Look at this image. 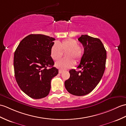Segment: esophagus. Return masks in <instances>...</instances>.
<instances>
[{
	"instance_id": "34e87169",
	"label": "esophagus",
	"mask_w": 126,
	"mask_h": 126,
	"mask_svg": "<svg viewBox=\"0 0 126 126\" xmlns=\"http://www.w3.org/2000/svg\"><path fill=\"white\" fill-rule=\"evenodd\" d=\"M62 72H63V70H61V69H60L59 70H58V73H59V74H62Z\"/></svg>"
}]
</instances>
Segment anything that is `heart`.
Instances as JSON below:
<instances>
[{
	"label": "heart",
	"mask_w": 126,
	"mask_h": 126,
	"mask_svg": "<svg viewBox=\"0 0 126 126\" xmlns=\"http://www.w3.org/2000/svg\"><path fill=\"white\" fill-rule=\"evenodd\" d=\"M65 56L66 58L60 59L55 63L58 68L61 69H68L74 65L75 62L80 60L83 56V49L76 40L72 39L64 40L61 42L54 43L50 49V54L52 59L57 60L62 55V51H65Z\"/></svg>",
	"instance_id": "obj_1"
}]
</instances>
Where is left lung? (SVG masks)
Segmentation results:
<instances>
[{
    "label": "left lung",
    "instance_id": "left-lung-1",
    "mask_svg": "<svg viewBox=\"0 0 126 126\" xmlns=\"http://www.w3.org/2000/svg\"><path fill=\"white\" fill-rule=\"evenodd\" d=\"M78 41L84 47V52L77 68L81 70L69 71L70 78L64 83L71 94L82 96L94 90L103 77L106 61V51L100 39L82 35Z\"/></svg>",
    "mask_w": 126,
    "mask_h": 126
}]
</instances>
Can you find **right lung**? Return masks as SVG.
Segmentation results:
<instances>
[{
  "label": "right lung",
  "instance_id": "right-lung-1",
  "mask_svg": "<svg viewBox=\"0 0 126 126\" xmlns=\"http://www.w3.org/2000/svg\"><path fill=\"white\" fill-rule=\"evenodd\" d=\"M54 40L42 34L29 35L22 40L14 52L16 81L22 91L32 98L47 96L52 78L58 74L50 54Z\"/></svg>",
  "mask_w": 126,
  "mask_h": 126
}]
</instances>
